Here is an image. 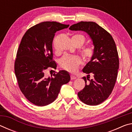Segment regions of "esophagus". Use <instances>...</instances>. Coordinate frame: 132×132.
Wrapping results in <instances>:
<instances>
[{
    "label": "esophagus",
    "mask_w": 132,
    "mask_h": 132,
    "mask_svg": "<svg viewBox=\"0 0 132 132\" xmlns=\"http://www.w3.org/2000/svg\"><path fill=\"white\" fill-rule=\"evenodd\" d=\"M70 78H71V80H75L77 79V77H76L75 75H71L70 76Z\"/></svg>",
    "instance_id": "34e87169"
}]
</instances>
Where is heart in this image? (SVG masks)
<instances>
[{
  "instance_id": "obj_1",
  "label": "heart",
  "mask_w": 132,
  "mask_h": 132,
  "mask_svg": "<svg viewBox=\"0 0 132 132\" xmlns=\"http://www.w3.org/2000/svg\"><path fill=\"white\" fill-rule=\"evenodd\" d=\"M85 40V37L81 34L75 35L71 38L73 43L77 46H82ZM81 52L85 59L90 61L95 55V49L93 46H84L81 49ZM81 63V58L77 55H64L59 61L60 66L62 69L71 73L76 71Z\"/></svg>"
}]
</instances>
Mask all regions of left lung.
Returning <instances> with one entry per match:
<instances>
[{"label":"left lung","instance_id":"8db88e82","mask_svg":"<svg viewBox=\"0 0 132 132\" xmlns=\"http://www.w3.org/2000/svg\"><path fill=\"white\" fill-rule=\"evenodd\" d=\"M69 30L87 32L94 46V56L82 69L88 75L82 77L86 86L78 97L84 104L97 105L109 97L117 81L119 62L115 42L108 31L95 22H79ZM90 74L93 75V79H88Z\"/></svg>","mask_w":132,"mask_h":132}]
</instances>
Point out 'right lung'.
<instances>
[{
	"mask_svg": "<svg viewBox=\"0 0 132 132\" xmlns=\"http://www.w3.org/2000/svg\"><path fill=\"white\" fill-rule=\"evenodd\" d=\"M69 25L56 21H45L26 31L17 50L14 72L22 93L35 105L43 106L57 98L62 85L70 80L69 73L60 70L47 77L49 68L56 69L53 61L52 41L56 31Z\"/></svg>",
	"mask_w": 132,
	"mask_h": 132,
	"instance_id": "1",
	"label": "right lung"
}]
</instances>
